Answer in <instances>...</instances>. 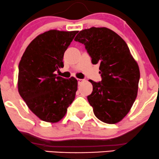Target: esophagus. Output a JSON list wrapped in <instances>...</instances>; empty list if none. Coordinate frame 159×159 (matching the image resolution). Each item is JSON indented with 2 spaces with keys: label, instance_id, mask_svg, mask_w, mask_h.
<instances>
[{
  "label": "esophagus",
  "instance_id": "1",
  "mask_svg": "<svg viewBox=\"0 0 159 159\" xmlns=\"http://www.w3.org/2000/svg\"><path fill=\"white\" fill-rule=\"evenodd\" d=\"M78 84H80L81 82L84 81V80L83 79H78Z\"/></svg>",
  "mask_w": 159,
  "mask_h": 159
}]
</instances>
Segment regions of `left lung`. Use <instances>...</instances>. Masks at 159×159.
<instances>
[{
    "mask_svg": "<svg viewBox=\"0 0 159 159\" xmlns=\"http://www.w3.org/2000/svg\"><path fill=\"white\" fill-rule=\"evenodd\" d=\"M75 40L85 45L93 64H99L102 81L87 96L95 116L105 123L120 122L129 112L138 95L140 70L125 42L107 27H90Z\"/></svg>",
    "mask_w": 159,
    "mask_h": 159,
    "instance_id": "obj_1",
    "label": "left lung"
}]
</instances>
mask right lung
Listing matches in <instances>:
<instances>
[{
    "mask_svg": "<svg viewBox=\"0 0 159 159\" xmlns=\"http://www.w3.org/2000/svg\"><path fill=\"white\" fill-rule=\"evenodd\" d=\"M78 31L51 30L27 47L19 64L18 90L27 107L40 120L59 122L75 97L78 81L57 76L63 58Z\"/></svg>",
    "mask_w": 159,
    "mask_h": 159,
    "instance_id": "right-lung-1",
    "label": "right lung"
}]
</instances>
